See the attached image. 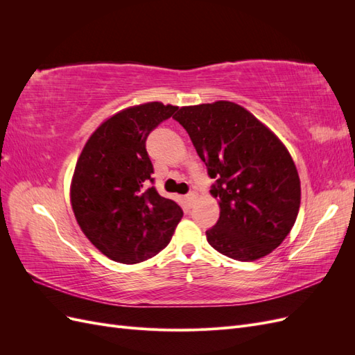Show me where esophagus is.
Wrapping results in <instances>:
<instances>
[{"instance_id":"1","label":"esophagus","mask_w":355,"mask_h":355,"mask_svg":"<svg viewBox=\"0 0 355 355\" xmlns=\"http://www.w3.org/2000/svg\"><path fill=\"white\" fill-rule=\"evenodd\" d=\"M196 198H197V194H196V192H189V194L185 197L187 206H188V207H192V204H194Z\"/></svg>"}]
</instances>
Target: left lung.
<instances>
[{"label": "left lung", "instance_id": "1", "mask_svg": "<svg viewBox=\"0 0 355 355\" xmlns=\"http://www.w3.org/2000/svg\"><path fill=\"white\" fill-rule=\"evenodd\" d=\"M173 118L214 179L210 192L219 200L220 216L206 231L209 244L241 262L277 249L300 206L297 170L280 139L228 101L184 106Z\"/></svg>", "mask_w": 355, "mask_h": 355}]
</instances>
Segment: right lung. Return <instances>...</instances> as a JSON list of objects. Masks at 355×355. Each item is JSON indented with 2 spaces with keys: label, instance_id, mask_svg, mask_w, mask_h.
<instances>
[{
  "label": "right lung",
  "instance_id": "1",
  "mask_svg": "<svg viewBox=\"0 0 355 355\" xmlns=\"http://www.w3.org/2000/svg\"><path fill=\"white\" fill-rule=\"evenodd\" d=\"M178 106L151 102L115 114L85 144L75 166L71 202L83 232L110 259L137 263L170 243L184 216L161 197L146 139Z\"/></svg>",
  "mask_w": 355,
  "mask_h": 355
}]
</instances>
